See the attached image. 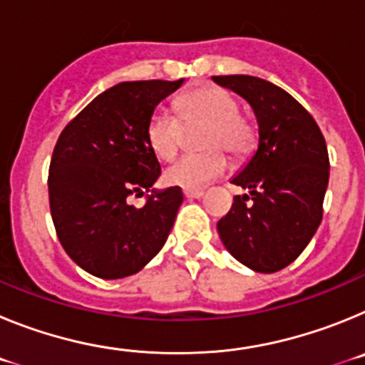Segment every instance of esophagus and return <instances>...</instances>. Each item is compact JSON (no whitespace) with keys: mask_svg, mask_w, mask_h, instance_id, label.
<instances>
[{"mask_svg":"<svg viewBox=\"0 0 365 365\" xmlns=\"http://www.w3.org/2000/svg\"><path fill=\"white\" fill-rule=\"evenodd\" d=\"M205 195V190L201 188H186L185 190V197L188 199H201Z\"/></svg>","mask_w":365,"mask_h":365,"instance_id":"obj_1","label":"esophagus"}]
</instances>
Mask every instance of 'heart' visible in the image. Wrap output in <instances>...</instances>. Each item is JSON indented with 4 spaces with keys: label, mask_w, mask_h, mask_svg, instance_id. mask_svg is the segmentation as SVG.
I'll list each match as a JSON object with an SVG mask.
<instances>
[{
    "label": "heart",
    "mask_w": 365,
    "mask_h": 365,
    "mask_svg": "<svg viewBox=\"0 0 365 365\" xmlns=\"http://www.w3.org/2000/svg\"><path fill=\"white\" fill-rule=\"evenodd\" d=\"M177 111L186 124L205 122L208 128L201 138V146L208 151L185 155L166 168L164 179L168 185L180 188H201L208 185L228 168L227 157L219 150L241 155L252 144V130L247 120L240 117V104L221 87L208 86L186 93L177 100ZM146 138L159 159L170 160L177 153L182 138V125L179 118L166 109H157L148 120Z\"/></svg>",
    "instance_id": "1"
}]
</instances>
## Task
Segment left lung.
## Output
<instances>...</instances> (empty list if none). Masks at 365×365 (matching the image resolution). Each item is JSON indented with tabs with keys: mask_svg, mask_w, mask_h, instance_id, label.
<instances>
[{
	"mask_svg": "<svg viewBox=\"0 0 365 365\" xmlns=\"http://www.w3.org/2000/svg\"><path fill=\"white\" fill-rule=\"evenodd\" d=\"M240 95L257 120V148L230 182L235 195L217 222L222 245L256 272H278L303 252L322 222L329 155L314 118L282 87L248 74L212 76Z\"/></svg>",
	"mask_w": 365,
	"mask_h": 365,
	"instance_id": "8db88e82",
	"label": "left lung"
}]
</instances>
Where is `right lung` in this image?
Instances as JSON below:
<instances>
[{
    "mask_svg": "<svg viewBox=\"0 0 365 365\" xmlns=\"http://www.w3.org/2000/svg\"><path fill=\"white\" fill-rule=\"evenodd\" d=\"M175 82H120L66 125L49 168V205L67 256L102 279L137 274L159 254L182 202L179 186L157 190L160 164L146 138L148 120ZM148 192L140 209L130 195Z\"/></svg>",
    "mask_w": 365,
    "mask_h": 365,
    "instance_id": "1",
    "label": "right lung"
}]
</instances>
